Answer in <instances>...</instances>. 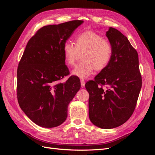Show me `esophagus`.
<instances>
[{
	"instance_id": "34e87169",
	"label": "esophagus",
	"mask_w": 155,
	"mask_h": 155,
	"mask_svg": "<svg viewBox=\"0 0 155 155\" xmlns=\"http://www.w3.org/2000/svg\"><path fill=\"white\" fill-rule=\"evenodd\" d=\"M80 81H81V86H82L83 87H85V81L84 80V79H81Z\"/></svg>"
}]
</instances>
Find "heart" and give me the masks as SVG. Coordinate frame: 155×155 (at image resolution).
I'll return each mask as SVG.
<instances>
[{"label": "heart", "instance_id": "1", "mask_svg": "<svg viewBox=\"0 0 155 155\" xmlns=\"http://www.w3.org/2000/svg\"><path fill=\"white\" fill-rule=\"evenodd\" d=\"M63 52L66 63L73 66L83 54L81 63L72 71L74 76L87 78L97 70L104 69L109 63L112 54L110 42L104 39L100 34L93 31H85L75 39V45L67 41L63 46Z\"/></svg>", "mask_w": 155, "mask_h": 155}]
</instances>
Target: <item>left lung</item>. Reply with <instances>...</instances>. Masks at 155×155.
Returning <instances> with one entry per match:
<instances>
[{
    "label": "left lung",
    "mask_w": 155,
    "mask_h": 155,
    "mask_svg": "<svg viewBox=\"0 0 155 155\" xmlns=\"http://www.w3.org/2000/svg\"><path fill=\"white\" fill-rule=\"evenodd\" d=\"M106 35L112 47L110 61L85 87L91 122L102 129H112L133 114L142 81L138 52L127 37L112 27Z\"/></svg>",
    "instance_id": "1"
}]
</instances>
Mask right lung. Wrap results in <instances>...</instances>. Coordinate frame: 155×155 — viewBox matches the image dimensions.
Instances as JSON below:
<instances>
[{"instance_id": "obj_1", "label": "right lung", "mask_w": 155, "mask_h": 155, "mask_svg": "<svg viewBox=\"0 0 155 155\" xmlns=\"http://www.w3.org/2000/svg\"><path fill=\"white\" fill-rule=\"evenodd\" d=\"M83 22L74 20L41 28L28 42L18 63V103L33 122L43 127H55L66 120L69 103L80 89L78 76L61 82L70 74L63 46Z\"/></svg>"}]
</instances>
